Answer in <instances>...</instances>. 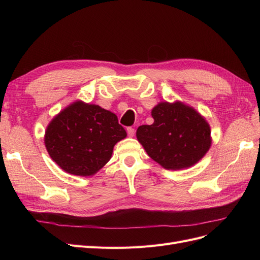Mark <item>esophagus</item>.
<instances>
[{
  "mask_svg": "<svg viewBox=\"0 0 260 260\" xmlns=\"http://www.w3.org/2000/svg\"><path fill=\"white\" fill-rule=\"evenodd\" d=\"M127 133H128V136H129V137H135V135H136V130L133 129V128H131V127H129V128H127Z\"/></svg>",
  "mask_w": 260,
  "mask_h": 260,
  "instance_id": "esophagus-1",
  "label": "esophagus"
}]
</instances>
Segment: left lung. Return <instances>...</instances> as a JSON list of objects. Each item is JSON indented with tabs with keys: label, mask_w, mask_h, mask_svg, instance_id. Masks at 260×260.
Returning <instances> with one entry per match:
<instances>
[{
	"label": "left lung",
	"mask_w": 260,
	"mask_h": 260,
	"mask_svg": "<svg viewBox=\"0 0 260 260\" xmlns=\"http://www.w3.org/2000/svg\"><path fill=\"white\" fill-rule=\"evenodd\" d=\"M153 124L140 125L137 138L147 155L164 168L193 166L211 144L210 128L204 118L180 102L159 103L152 109Z\"/></svg>",
	"instance_id": "8db88e82"
}]
</instances>
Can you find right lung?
I'll return each mask as SVG.
<instances>
[{
  "label": "right lung",
  "mask_w": 260,
  "mask_h": 260,
  "mask_svg": "<svg viewBox=\"0 0 260 260\" xmlns=\"http://www.w3.org/2000/svg\"><path fill=\"white\" fill-rule=\"evenodd\" d=\"M127 137L117 116L99 105L75 102L46 128L51 158L68 174L92 176L111 159L115 144Z\"/></svg>",
  "instance_id": "right-lung-1"
}]
</instances>
